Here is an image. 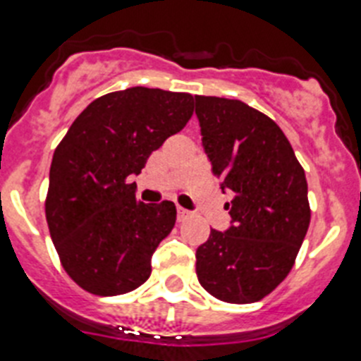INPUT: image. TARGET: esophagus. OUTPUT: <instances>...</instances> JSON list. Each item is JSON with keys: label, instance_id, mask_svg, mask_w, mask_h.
<instances>
[{"label": "esophagus", "instance_id": "esophagus-1", "mask_svg": "<svg viewBox=\"0 0 361 361\" xmlns=\"http://www.w3.org/2000/svg\"><path fill=\"white\" fill-rule=\"evenodd\" d=\"M190 216H192V212H189L187 209H183V207H178V219L180 221H185V219H189Z\"/></svg>", "mask_w": 361, "mask_h": 361}]
</instances>
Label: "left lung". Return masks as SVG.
I'll return each instance as SVG.
<instances>
[{"label": "left lung", "instance_id": "left-lung-1", "mask_svg": "<svg viewBox=\"0 0 361 361\" xmlns=\"http://www.w3.org/2000/svg\"><path fill=\"white\" fill-rule=\"evenodd\" d=\"M194 99L212 172L234 192L233 227L211 228L196 274L221 302H259L287 278L311 224L305 171L269 116L240 99Z\"/></svg>", "mask_w": 361, "mask_h": 361}]
</instances>
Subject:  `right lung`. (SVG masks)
I'll return each mask as SVG.
<instances>
[{
  "instance_id": "add662e5",
  "label": "right lung",
  "mask_w": 361,
  "mask_h": 361,
  "mask_svg": "<svg viewBox=\"0 0 361 361\" xmlns=\"http://www.w3.org/2000/svg\"><path fill=\"white\" fill-rule=\"evenodd\" d=\"M192 112L190 94L130 87L94 99L56 147L47 224L65 272L87 293L118 296L149 280L176 205L137 202L130 176Z\"/></svg>"
}]
</instances>
